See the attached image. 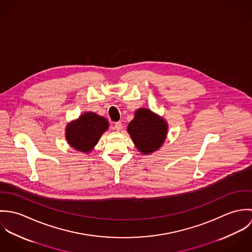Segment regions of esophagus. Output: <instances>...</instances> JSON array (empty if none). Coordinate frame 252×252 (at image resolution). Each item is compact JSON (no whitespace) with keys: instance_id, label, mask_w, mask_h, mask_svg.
Here are the masks:
<instances>
[{"instance_id":"obj_1","label":"esophagus","mask_w":252,"mask_h":252,"mask_svg":"<svg viewBox=\"0 0 252 252\" xmlns=\"http://www.w3.org/2000/svg\"><path fill=\"white\" fill-rule=\"evenodd\" d=\"M113 129L116 130V131H120L122 129V123L120 121L118 122H115L114 123V126H113Z\"/></svg>"}]
</instances>
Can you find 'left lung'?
Instances as JSON below:
<instances>
[{
  "mask_svg": "<svg viewBox=\"0 0 252 252\" xmlns=\"http://www.w3.org/2000/svg\"><path fill=\"white\" fill-rule=\"evenodd\" d=\"M136 147L144 154L158 150L166 140L168 124L148 108H139L127 127Z\"/></svg>",
  "mask_w": 252,
  "mask_h": 252,
  "instance_id": "8db88e82",
  "label": "left lung"
}]
</instances>
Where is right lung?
Instances as JSON below:
<instances>
[{
  "label": "right lung",
  "mask_w": 252,
  "mask_h": 252,
  "mask_svg": "<svg viewBox=\"0 0 252 252\" xmlns=\"http://www.w3.org/2000/svg\"><path fill=\"white\" fill-rule=\"evenodd\" d=\"M108 120L94 112H85L67 125L66 139L76 150L88 153L108 130Z\"/></svg>",
  "instance_id": "right-lung-1"
}]
</instances>
